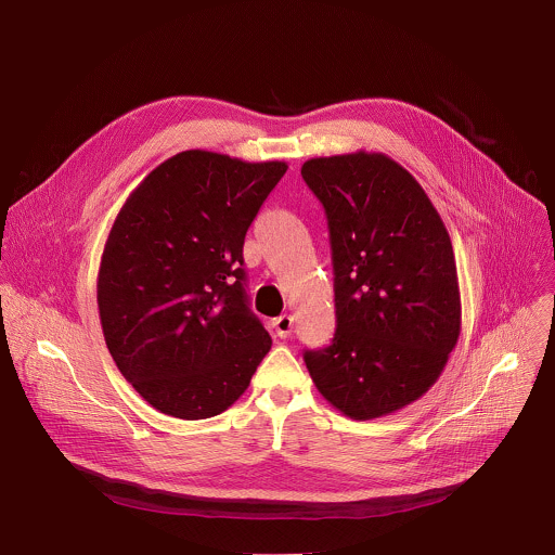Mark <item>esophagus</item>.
<instances>
[{"label":"esophagus","instance_id":"34e87169","mask_svg":"<svg viewBox=\"0 0 555 555\" xmlns=\"http://www.w3.org/2000/svg\"><path fill=\"white\" fill-rule=\"evenodd\" d=\"M272 327H274L279 338H289L292 336V327H294V319H292V315L283 313V315H279V319L272 321Z\"/></svg>","mask_w":555,"mask_h":555}]
</instances>
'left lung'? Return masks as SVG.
Listing matches in <instances>:
<instances>
[{
	"instance_id": "1",
	"label": "left lung",
	"mask_w": 555,
	"mask_h": 555,
	"mask_svg": "<svg viewBox=\"0 0 555 555\" xmlns=\"http://www.w3.org/2000/svg\"><path fill=\"white\" fill-rule=\"evenodd\" d=\"M300 176L330 221L334 343L307 371L343 415L366 422L417 402L461 334L456 261L422 184L386 153L311 157Z\"/></svg>"
}]
</instances>
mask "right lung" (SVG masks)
<instances>
[{
	"label": "right lung",
	"mask_w": 555,
	"mask_h": 555,
	"mask_svg": "<svg viewBox=\"0 0 555 555\" xmlns=\"http://www.w3.org/2000/svg\"><path fill=\"white\" fill-rule=\"evenodd\" d=\"M287 163L189 149L125 199L101 257L105 345L155 411L206 420L242 398L272 347L248 309L244 240Z\"/></svg>",
	"instance_id": "add662e5"
}]
</instances>
